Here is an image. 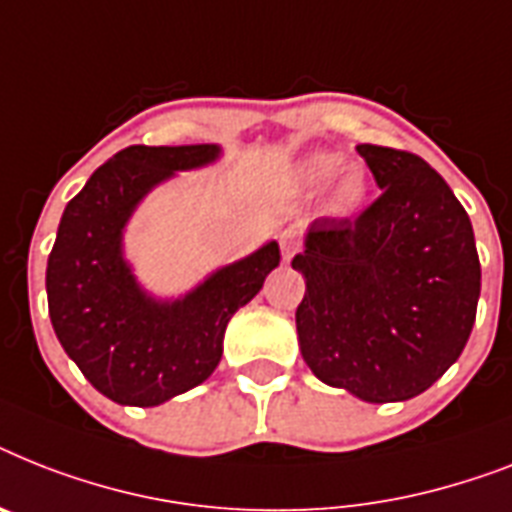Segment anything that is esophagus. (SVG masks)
<instances>
[{"label": "esophagus", "instance_id": "34e87169", "mask_svg": "<svg viewBox=\"0 0 512 512\" xmlns=\"http://www.w3.org/2000/svg\"><path fill=\"white\" fill-rule=\"evenodd\" d=\"M281 252H284L286 263H289V260L299 252V239L292 234V231H284V236H281Z\"/></svg>", "mask_w": 512, "mask_h": 512}]
</instances>
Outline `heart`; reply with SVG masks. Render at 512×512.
Returning <instances> with one entry per match:
<instances>
[{"label":"heart","mask_w":512,"mask_h":512,"mask_svg":"<svg viewBox=\"0 0 512 512\" xmlns=\"http://www.w3.org/2000/svg\"><path fill=\"white\" fill-rule=\"evenodd\" d=\"M342 157L339 155H315L305 162L302 168V181L307 186H326L328 181H334L336 173L342 170ZM365 194H368V181L357 168L347 170L339 181H336V189L331 194V213L334 215H350L355 210H360V205L365 202Z\"/></svg>","instance_id":"obj_1"}]
</instances>
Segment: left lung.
<instances>
[{
    "mask_svg": "<svg viewBox=\"0 0 512 512\" xmlns=\"http://www.w3.org/2000/svg\"><path fill=\"white\" fill-rule=\"evenodd\" d=\"M381 197L357 218H318L292 268L305 276L299 350L323 384L365 402L426 392L463 352L481 294L473 226L413 152L360 144Z\"/></svg>",
    "mask_w": 512,
    "mask_h": 512,
    "instance_id": "left-lung-1",
    "label": "left lung"
}]
</instances>
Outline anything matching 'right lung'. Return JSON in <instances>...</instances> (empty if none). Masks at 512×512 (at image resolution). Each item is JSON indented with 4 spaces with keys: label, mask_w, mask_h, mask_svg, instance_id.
I'll list each match as a JSON object with an SVG mask.
<instances>
[{
    "label": "right lung",
    "mask_w": 512,
    "mask_h": 512,
    "mask_svg": "<svg viewBox=\"0 0 512 512\" xmlns=\"http://www.w3.org/2000/svg\"><path fill=\"white\" fill-rule=\"evenodd\" d=\"M218 155L215 144L120 149L62 213L47 263L49 318L62 350L118 405L155 407L202 384L218 368L231 315L281 260L268 242L173 302L136 284L123 260V228L136 205L176 170Z\"/></svg>",
    "instance_id": "add662e5"
}]
</instances>
